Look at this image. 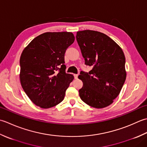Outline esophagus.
Wrapping results in <instances>:
<instances>
[{
    "mask_svg": "<svg viewBox=\"0 0 147 147\" xmlns=\"http://www.w3.org/2000/svg\"><path fill=\"white\" fill-rule=\"evenodd\" d=\"M74 78H75V79H77V78H78V74H74Z\"/></svg>",
    "mask_w": 147,
    "mask_h": 147,
    "instance_id": "esophagus-1",
    "label": "esophagus"
}]
</instances>
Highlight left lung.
I'll list each match as a JSON object with an SVG mask.
<instances>
[{
	"label": "left lung",
	"instance_id": "1",
	"mask_svg": "<svg viewBox=\"0 0 147 147\" xmlns=\"http://www.w3.org/2000/svg\"><path fill=\"white\" fill-rule=\"evenodd\" d=\"M76 38L89 72L81 71L79 89L84 102L96 109L110 105L118 96L126 78L125 58L122 49L109 36L94 30L77 32Z\"/></svg>",
	"mask_w": 147,
	"mask_h": 147
}]
</instances>
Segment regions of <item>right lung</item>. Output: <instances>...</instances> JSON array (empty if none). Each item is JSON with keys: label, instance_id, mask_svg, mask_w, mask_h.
<instances>
[{"label": "right lung", "instance_id": "1", "mask_svg": "<svg viewBox=\"0 0 147 147\" xmlns=\"http://www.w3.org/2000/svg\"><path fill=\"white\" fill-rule=\"evenodd\" d=\"M74 40L71 32H46L34 38L23 51L21 84L37 106L49 109L63 100L74 79L65 72V53Z\"/></svg>", "mask_w": 147, "mask_h": 147}]
</instances>
